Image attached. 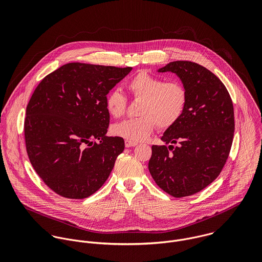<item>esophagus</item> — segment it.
I'll list each match as a JSON object with an SVG mask.
<instances>
[{
    "label": "esophagus",
    "instance_id": "34e87169",
    "mask_svg": "<svg viewBox=\"0 0 262 262\" xmlns=\"http://www.w3.org/2000/svg\"><path fill=\"white\" fill-rule=\"evenodd\" d=\"M136 145H137L136 142H132V141H129V140H126V141H125V146H126V147H134V146H136Z\"/></svg>",
    "mask_w": 262,
    "mask_h": 262
}]
</instances>
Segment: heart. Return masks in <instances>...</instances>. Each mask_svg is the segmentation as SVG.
Masks as SVG:
<instances>
[{
	"label": "heart",
	"instance_id": "b5f03b06",
	"mask_svg": "<svg viewBox=\"0 0 262 262\" xmlns=\"http://www.w3.org/2000/svg\"><path fill=\"white\" fill-rule=\"evenodd\" d=\"M127 89L135 100H141L137 118L127 119L113 125L112 132L132 142L147 138L157 126L165 130L172 127L183 116L187 107V93L179 81L164 79L140 72L127 83ZM127 106L126 97L112 90L106 97V108L114 118L122 117Z\"/></svg>",
	"mask_w": 262,
	"mask_h": 262
}]
</instances>
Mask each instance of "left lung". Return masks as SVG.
<instances>
[{
  "instance_id": "obj_1",
  "label": "left lung",
  "mask_w": 262,
  "mask_h": 262,
  "mask_svg": "<svg viewBox=\"0 0 262 262\" xmlns=\"http://www.w3.org/2000/svg\"><path fill=\"white\" fill-rule=\"evenodd\" d=\"M158 72L181 78L187 102L181 119L161 137L170 145L152 146L148 169L161 189L183 198L208 187L222 171L234 136L233 103L219 77L195 62L172 61Z\"/></svg>"
}]
</instances>
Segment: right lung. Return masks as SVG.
Here are the masks:
<instances>
[{
	"instance_id": "add662e5",
	"label": "right lung",
	"mask_w": 262,
	"mask_h": 262,
	"mask_svg": "<svg viewBox=\"0 0 262 262\" xmlns=\"http://www.w3.org/2000/svg\"><path fill=\"white\" fill-rule=\"evenodd\" d=\"M131 71L71 62L35 89L26 108V150L38 176L57 194L84 199L108 180L125 143L106 136V97Z\"/></svg>"
}]
</instances>
